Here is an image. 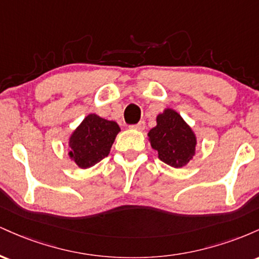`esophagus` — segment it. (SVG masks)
Segmentation results:
<instances>
[{
  "label": "esophagus",
  "mask_w": 259,
  "mask_h": 259,
  "mask_svg": "<svg viewBox=\"0 0 259 259\" xmlns=\"http://www.w3.org/2000/svg\"><path fill=\"white\" fill-rule=\"evenodd\" d=\"M145 126H146V124H145L144 120H141V121H139L138 124H135V125H132L130 127H132V129H134V130H138V132H142V130L145 129Z\"/></svg>",
  "instance_id": "34e87169"
}]
</instances>
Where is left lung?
Segmentation results:
<instances>
[{"instance_id": "1", "label": "left lung", "mask_w": 259, "mask_h": 259, "mask_svg": "<svg viewBox=\"0 0 259 259\" xmlns=\"http://www.w3.org/2000/svg\"><path fill=\"white\" fill-rule=\"evenodd\" d=\"M157 125L147 134L158 158L173 168L189 164L196 153L197 138L192 127L177 111L165 108L156 118Z\"/></svg>"}]
</instances>
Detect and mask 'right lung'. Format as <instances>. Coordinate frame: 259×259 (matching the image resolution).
<instances>
[{"instance_id": "obj_1", "label": "right lung", "mask_w": 259, "mask_h": 259, "mask_svg": "<svg viewBox=\"0 0 259 259\" xmlns=\"http://www.w3.org/2000/svg\"><path fill=\"white\" fill-rule=\"evenodd\" d=\"M120 127L114 120H107L90 113L68 139V156L81 169L99 163L111 152Z\"/></svg>"}]
</instances>
